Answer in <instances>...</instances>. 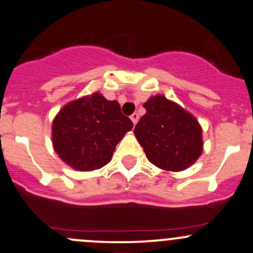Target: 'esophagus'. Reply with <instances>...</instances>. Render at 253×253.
Returning <instances> with one entry per match:
<instances>
[{
  "mask_svg": "<svg viewBox=\"0 0 253 253\" xmlns=\"http://www.w3.org/2000/svg\"><path fill=\"white\" fill-rule=\"evenodd\" d=\"M129 118H131L132 122H133V125H135L138 122V119H139V116H138L137 113H133L131 116H129Z\"/></svg>",
  "mask_w": 253,
  "mask_h": 253,
  "instance_id": "1",
  "label": "esophagus"
}]
</instances>
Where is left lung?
I'll use <instances>...</instances> for the list:
<instances>
[{"mask_svg":"<svg viewBox=\"0 0 253 253\" xmlns=\"http://www.w3.org/2000/svg\"><path fill=\"white\" fill-rule=\"evenodd\" d=\"M147 110L134 128L148 160L166 171H183L203 153V132L188 111L164 95L144 103Z\"/></svg>","mask_w":253,"mask_h":253,"instance_id":"8db88e82","label":"left lung"}]
</instances>
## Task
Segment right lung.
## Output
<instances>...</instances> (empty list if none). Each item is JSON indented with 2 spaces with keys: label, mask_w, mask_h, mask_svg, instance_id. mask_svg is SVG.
I'll use <instances>...</instances> for the list:
<instances>
[{
  "label": "right lung",
  "mask_w": 253,
  "mask_h": 253,
  "mask_svg": "<svg viewBox=\"0 0 253 253\" xmlns=\"http://www.w3.org/2000/svg\"><path fill=\"white\" fill-rule=\"evenodd\" d=\"M133 124L116 100L94 93L66 104L53 121V147L79 171H93L111 160L115 147Z\"/></svg>",
  "instance_id": "add662e5"
}]
</instances>
